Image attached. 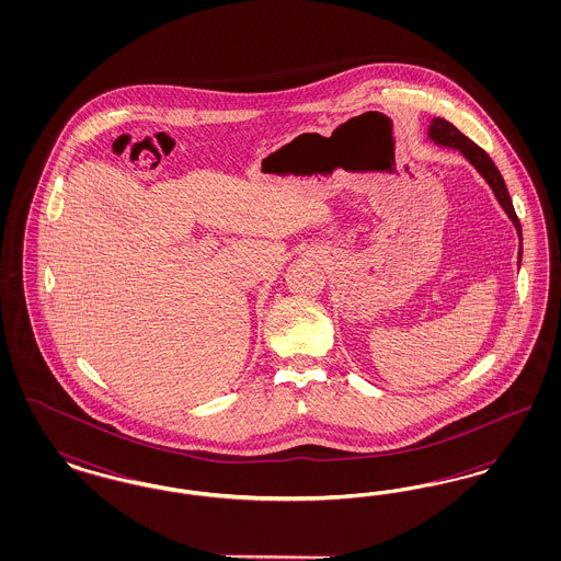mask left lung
Instances as JSON below:
<instances>
[{
	"label": "left lung",
	"instance_id": "obj_1",
	"mask_svg": "<svg viewBox=\"0 0 561 561\" xmlns=\"http://www.w3.org/2000/svg\"><path fill=\"white\" fill-rule=\"evenodd\" d=\"M428 138H431L433 142L442 145V147H450V149L460 151L467 160L473 163V168L480 172L481 176H483V181L490 185L492 193L496 195L501 208L507 213L511 222L515 225L517 236H519V241H522V225H519V218H517L515 208H513V202H511V197H508L507 185H505V181H503L499 168L494 165V161L490 160V156H488L481 147H478L471 138H467L456 126H453V124L446 122V119H442V117H435V119L428 124ZM517 256H519V263H522V243H519V254H517Z\"/></svg>",
	"mask_w": 561,
	"mask_h": 561
}]
</instances>
